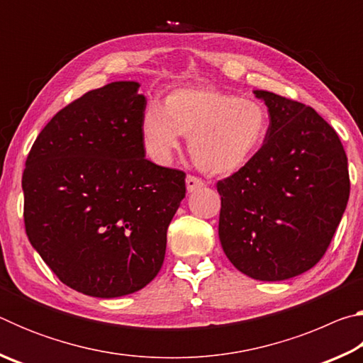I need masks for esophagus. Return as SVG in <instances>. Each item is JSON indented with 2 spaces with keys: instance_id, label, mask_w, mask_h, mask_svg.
Segmentation results:
<instances>
[{
  "instance_id": "esophagus-1",
  "label": "esophagus",
  "mask_w": 363,
  "mask_h": 363,
  "mask_svg": "<svg viewBox=\"0 0 363 363\" xmlns=\"http://www.w3.org/2000/svg\"><path fill=\"white\" fill-rule=\"evenodd\" d=\"M186 186H187L189 192H194V190L203 187V186H205V181L200 179V177H196V176H190V174H189V176L186 177Z\"/></svg>"
}]
</instances>
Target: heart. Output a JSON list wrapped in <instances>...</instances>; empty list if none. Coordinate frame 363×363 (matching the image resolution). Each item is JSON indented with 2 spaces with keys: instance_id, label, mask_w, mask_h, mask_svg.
Masks as SVG:
<instances>
[{
  "instance_id": "1",
  "label": "heart",
  "mask_w": 363,
  "mask_h": 363,
  "mask_svg": "<svg viewBox=\"0 0 363 363\" xmlns=\"http://www.w3.org/2000/svg\"><path fill=\"white\" fill-rule=\"evenodd\" d=\"M264 104L243 99L210 86L181 88L168 94L164 106L152 104L140 123L149 155L167 163L189 136V153L196 168L225 176L240 171L262 149L269 134Z\"/></svg>"
}]
</instances>
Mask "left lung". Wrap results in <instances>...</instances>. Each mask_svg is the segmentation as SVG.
<instances>
[{
  "label": "left lung",
  "mask_w": 363,
  "mask_h": 363,
  "mask_svg": "<svg viewBox=\"0 0 363 363\" xmlns=\"http://www.w3.org/2000/svg\"><path fill=\"white\" fill-rule=\"evenodd\" d=\"M269 134L247 167L218 182L219 240L240 272L286 280L322 259L349 200L347 157L314 108L255 91Z\"/></svg>",
  "instance_id": "left-lung-1"
}]
</instances>
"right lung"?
Here are the masks:
<instances>
[{"label": "right lung", "mask_w": 363, "mask_h": 363, "mask_svg": "<svg viewBox=\"0 0 363 363\" xmlns=\"http://www.w3.org/2000/svg\"><path fill=\"white\" fill-rule=\"evenodd\" d=\"M139 83L93 89L52 116L22 176L32 247L67 286L94 298L157 277L186 173L145 158Z\"/></svg>", "instance_id": "obj_1"}]
</instances>
